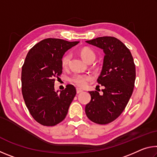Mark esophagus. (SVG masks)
Wrapping results in <instances>:
<instances>
[{
	"mask_svg": "<svg viewBox=\"0 0 157 157\" xmlns=\"http://www.w3.org/2000/svg\"><path fill=\"white\" fill-rule=\"evenodd\" d=\"M83 91H82V89H79V88H77L76 89V92H77V94H79V93H81V92H82Z\"/></svg>",
	"mask_w": 157,
	"mask_h": 157,
	"instance_id": "obj_1",
	"label": "esophagus"
}]
</instances>
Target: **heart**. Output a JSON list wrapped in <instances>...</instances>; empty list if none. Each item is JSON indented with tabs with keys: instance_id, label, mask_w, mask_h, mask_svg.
Returning a JSON list of instances; mask_svg holds the SVG:
<instances>
[{
	"instance_id": "obj_1",
	"label": "heart",
	"mask_w": 157,
	"mask_h": 157,
	"mask_svg": "<svg viewBox=\"0 0 157 157\" xmlns=\"http://www.w3.org/2000/svg\"><path fill=\"white\" fill-rule=\"evenodd\" d=\"M79 54L85 62L90 63L94 62L95 59V53L89 48H83L79 50ZM71 59V54L69 52L66 53L62 58V66L63 68H67ZM93 80V78L90 75H84V74H75L72 75L69 79L71 83L74 84L80 88H84L89 82Z\"/></svg>"
}]
</instances>
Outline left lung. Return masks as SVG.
<instances>
[{
    "mask_svg": "<svg viewBox=\"0 0 157 157\" xmlns=\"http://www.w3.org/2000/svg\"><path fill=\"white\" fill-rule=\"evenodd\" d=\"M86 42L102 49L105 55L97 80L105 86L103 94L89 91L91 99L85 112L94 123L108 124L121 115L132 96L136 79L134 59L125 45L115 37L101 36Z\"/></svg>",
    "mask_w": 157,
    "mask_h": 157,
    "instance_id": "1",
    "label": "left lung"
}]
</instances>
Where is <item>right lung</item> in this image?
<instances>
[{"label":"right lung","instance_id":"add662e5","mask_svg":"<svg viewBox=\"0 0 157 157\" xmlns=\"http://www.w3.org/2000/svg\"><path fill=\"white\" fill-rule=\"evenodd\" d=\"M78 43L46 39L34 45L25 57L21 71L23 97L32 116L42 125L61 123L75 96L73 85H66L60 93L55 91L54 85L62 73L63 55Z\"/></svg>","mask_w":157,"mask_h":157}]
</instances>
